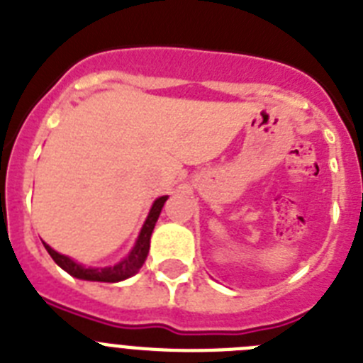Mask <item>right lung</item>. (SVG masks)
Wrapping results in <instances>:
<instances>
[{
    "label": "right lung",
    "mask_w": 363,
    "mask_h": 363,
    "mask_svg": "<svg viewBox=\"0 0 363 363\" xmlns=\"http://www.w3.org/2000/svg\"><path fill=\"white\" fill-rule=\"evenodd\" d=\"M167 201V196L158 198V200L154 201L152 207H150V213L147 216L145 223L142 227V233L138 236L136 245L130 251V255L127 256L125 259H121L120 264L112 265V267H99V269H92V267H83V265L76 264L74 259H70L69 256L60 255L49 247L47 243H43L47 252L52 256V259L56 262L63 271H67L70 277L79 278V280H89V281H107V284H114V281H121L125 278L133 277L136 274L138 269L142 267L143 262H145L147 255H149V247H150V234H152L154 225H156V221H158L160 213L163 209V203Z\"/></svg>",
    "instance_id": "add662e5"
}]
</instances>
